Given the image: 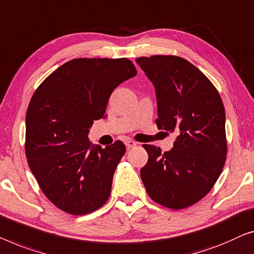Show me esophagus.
I'll return each instance as SVG.
<instances>
[{
  "label": "esophagus",
  "mask_w": 254,
  "mask_h": 254,
  "mask_svg": "<svg viewBox=\"0 0 254 254\" xmlns=\"http://www.w3.org/2000/svg\"><path fill=\"white\" fill-rule=\"evenodd\" d=\"M126 146H127V149H130L132 147H134V146H137V142L133 141V140H127L126 141Z\"/></svg>",
  "instance_id": "obj_1"
}]
</instances>
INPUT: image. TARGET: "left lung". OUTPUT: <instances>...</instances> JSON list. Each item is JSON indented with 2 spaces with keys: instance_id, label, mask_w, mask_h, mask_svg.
<instances>
[{
  "instance_id": "1",
  "label": "left lung",
  "mask_w": 254,
  "mask_h": 254,
  "mask_svg": "<svg viewBox=\"0 0 254 254\" xmlns=\"http://www.w3.org/2000/svg\"><path fill=\"white\" fill-rule=\"evenodd\" d=\"M135 62L154 85L160 130L177 134L161 153L144 145L148 161L140 176L155 202L171 209L193 205L210 191L227 155L226 113L208 78L178 56L139 57Z\"/></svg>"
}]
</instances>
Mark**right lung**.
Segmentation results:
<instances>
[{"label": "right lung", "mask_w": 254, "mask_h": 254, "mask_svg": "<svg viewBox=\"0 0 254 254\" xmlns=\"http://www.w3.org/2000/svg\"><path fill=\"white\" fill-rule=\"evenodd\" d=\"M137 74L127 59H76L44 80L26 113L25 152L39 187L64 212L84 215L106 203L126 153L117 140L102 148L88 132L105 119L113 91Z\"/></svg>", "instance_id": "right-lung-1"}]
</instances>
